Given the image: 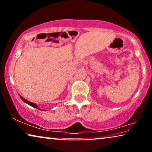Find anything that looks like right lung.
Masks as SVG:
<instances>
[{"label": "right lung", "mask_w": 152, "mask_h": 152, "mask_svg": "<svg viewBox=\"0 0 152 152\" xmlns=\"http://www.w3.org/2000/svg\"><path fill=\"white\" fill-rule=\"evenodd\" d=\"M20 98H21V99L24 102H26V104H29V105H30L31 107H34V108H36V109H39V110H41V109H39V107H37V105L36 104H34V103H33V102H30V101H28V100H27V99H24L23 97H22L21 96H20Z\"/></svg>", "instance_id": "1"}]
</instances>
